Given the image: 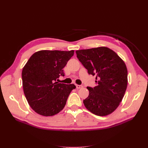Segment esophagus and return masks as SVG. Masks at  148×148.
<instances>
[{
	"mask_svg": "<svg viewBox=\"0 0 148 148\" xmlns=\"http://www.w3.org/2000/svg\"><path fill=\"white\" fill-rule=\"evenodd\" d=\"M76 87H77V89H80V88H83V86H82V85L77 84V85H76Z\"/></svg>",
	"mask_w": 148,
	"mask_h": 148,
	"instance_id": "34e87169",
	"label": "esophagus"
}]
</instances>
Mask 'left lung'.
Returning <instances> with one entry per match:
<instances>
[{
  "instance_id": "obj_1",
  "label": "left lung",
  "mask_w": 148,
  "mask_h": 148,
  "mask_svg": "<svg viewBox=\"0 0 148 148\" xmlns=\"http://www.w3.org/2000/svg\"><path fill=\"white\" fill-rule=\"evenodd\" d=\"M89 74L96 75V86L87 87L89 96L83 100L86 108L98 116L109 115L117 108L126 91L128 71L124 61L106 47L76 51Z\"/></svg>"
}]
</instances>
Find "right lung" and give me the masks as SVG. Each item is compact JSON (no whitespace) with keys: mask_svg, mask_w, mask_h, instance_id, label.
<instances>
[{"mask_svg":"<svg viewBox=\"0 0 148 148\" xmlns=\"http://www.w3.org/2000/svg\"><path fill=\"white\" fill-rule=\"evenodd\" d=\"M74 51H39L31 56L22 70L24 94L29 105L37 114L53 116L64 108L73 84L56 82L64 76L63 69Z\"/></svg>","mask_w":148,"mask_h":148,"instance_id":"right-lung-1","label":"right lung"}]
</instances>
